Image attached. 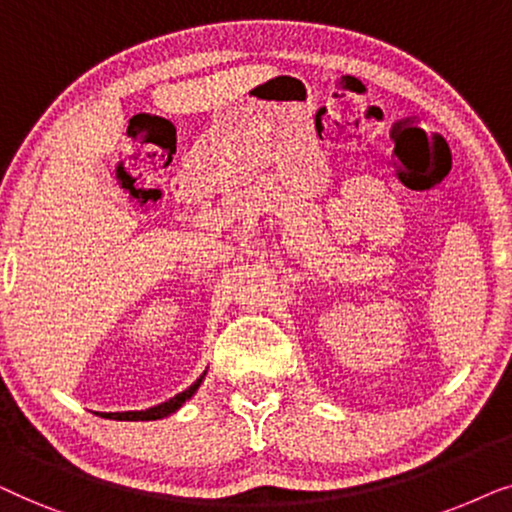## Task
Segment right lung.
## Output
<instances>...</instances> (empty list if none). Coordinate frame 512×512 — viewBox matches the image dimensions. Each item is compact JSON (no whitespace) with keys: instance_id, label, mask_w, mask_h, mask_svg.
I'll use <instances>...</instances> for the list:
<instances>
[{"instance_id":"obj_1","label":"right lung","mask_w":512,"mask_h":512,"mask_svg":"<svg viewBox=\"0 0 512 512\" xmlns=\"http://www.w3.org/2000/svg\"><path fill=\"white\" fill-rule=\"evenodd\" d=\"M203 377H206V372H203L201 377L196 379L194 384L187 388V391L177 393L175 398H170V400H166V403H161V405L149 407V410H140V412H109V414L105 412V414H102V417L117 419V421H156V419H163V417H168V414H173V412L180 410V407L185 405L189 398H192V395L196 393V388L201 386Z\"/></svg>"}]
</instances>
